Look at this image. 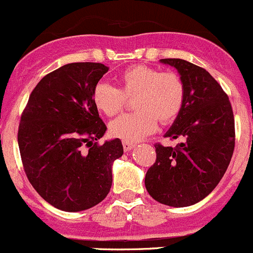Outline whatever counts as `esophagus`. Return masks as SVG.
Returning <instances> with one entry per match:
<instances>
[{"mask_svg": "<svg viewBox=\"0 0 253 253\" xmlns=\"http://www.w3.org/2000/svg\"><path fill=\"white\" fill-rule=\"evenodd\" d=\"M135 145L132 142H127V141H123V147H124V151L127 152L130 151L131 149H134Z\"/></svg>", "mask_w": 253, "mask_h": 253, "instance_id": "obj_1", "label": "esophagus"}]
</instances>
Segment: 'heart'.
I'll return each instance as SVG.
<instances>
[{"instance_id": "heart-1", "label": "heart", "mask_w": 253, "mask_h": 253, "mask_svg": "<svg viewBox=\"0 0 253 253\" xmlns=\"http://www.w3.org/2000/svg\"><path fill=\"white\" fill-rule=\"evenodd\" d=\"M119 87L106 82L96 84L92 99L99 112L113 117L122 111L126 98H132L136 112L124 114L109 124V131L123 141L136 142L161 124L172 123L184 102V86L174 72H161L145 65H134L118 76Z\"/></svg>"}]
</instances>
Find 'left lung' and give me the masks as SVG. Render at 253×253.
Here are the masks:
<instances>
[{
	"mask_svg": "<svg viewBox=\"0 0 253 253\" xmlns=\"http://www.w3.org/2000/svg\"><path fill=\"white\" fill-rule=\"evenodd\" d=\"M174 67L184 86V102L165 137L176 147L155 145L156 162L145 176L150 196L183 208L206 198L226 172L235 147V122L229 97L207 70L182 59H161Z\"/></svg>",
	"mask_w": 253,
	"mask_h": 253,
	"instance_id": "8db88e82",
	"label": "left lung"
}]
</instances>
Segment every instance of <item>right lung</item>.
Masks as SVG:
<instances>
[{"label":"right lung","mask_w":253,"mask_h":253,"mask_svg":"<svg viewBox=\"0 0 253 253\" xmlns=\"http://www.w3.org/2000/svg\"><path fill=\"white\" fill-rule=\"evenodd\" d=\"M109 70L72 62L44 76L31 93L18 129L24 171L44 201L64 211L101 203L112 187V166L124 150L119 139L97 140L107 126L92 93Z\"/></svg>","instance_id":"right-lung-1"}]
</instances>
